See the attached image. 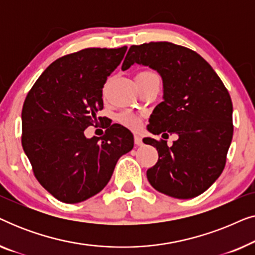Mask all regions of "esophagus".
<instances>
[{"label":"esophagus","mask_w":255,"mask_h":255,"mask_svg":"<svg viewBox=\"0 0 255 255\" xmlns=\"http://www.w3.org/2000/svg\"><path fill=\"white\" fill-rule=\"evenodd\" d=\"M134 144L137 146L142 145V139L139 134H134Z\"/></svg>","instance_id":"34e87169"}]
</instances>
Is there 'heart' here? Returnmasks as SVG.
I'll return each mask as SVG.
<instances>
[{
	"mask_svg": "<svg viewBox=\"0 0 255 255\" xmlns=\"http://www.w3.org/2000/svg\"><path fill=\"white\" fill-rule=\"evenodd\" d=\"M138 75L148 76V75H155V73H153V72H141V73H139ZM117 120L121 124H123L124 127L130 128H137L139 127V124H140V120H139L138 115L134 114V113H131V111H124V113L120 114V115H118Z\"/></svg>",
	"mask_w": 255,
	"mask_h": 255,
	"instance_id": "heart-1",
	"label": "heart"
}]
</instances>
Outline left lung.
Wrapping results in <instances>:
<instances>
[{
	"label": "left lung",
	"instance_id": "1",
	"mask_svg": "<svg viewBox=\"0 0 255 255\" xmlns=\"http://www.w3.org/2000/svg\"><path fill=\"white\" fill-rule=\"evenodd\" d=\"M133 64L160 74L163 101L154 108L147 130L177 134L166 140L144 138L159 154L147 169L148 182L160 193L187 200L204 193L221 175L233 135L232 101L210 65L190 48L168 41L132 45L122 69Z\"/></svg>",
	"mask_w": 255,
	"mask_h": 255
}]
</instances>
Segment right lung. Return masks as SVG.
<instances>
[{"label": "right lung", "mask_w": 255, "mask_h": 255, "mask_svg": "<svg viewBox=\"0 0 255 255\" xmlns=\"http://www.w3.org/2000/svg\"><path fill=\"white\" fill-rule=\"evenodd\" d=\"M127 48H85L57 59L24 101L23 149L38 182L64 203L100 193L118 159L133 148V134L121 124L106 127L101 139L85 135L102 123L103 86Z\"/></svg>", "instance_id": "1"}]
</instances>
